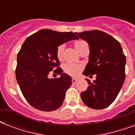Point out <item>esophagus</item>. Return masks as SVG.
Returning <instances> with one entry per match:
<instances>
[{
  "instance_id": "obj_1",
  "label": "esophagus",
  "mask_w": 135,
  "mask_h": 135,
  "mask_svg": "<svg viewBox=\"0 0 135 135\" xmlns=\"http://www.w3.org/2000/svg\"><path fill=\"white\" fill-rule=\"evenodd\" d=\"M76 82H77V79H76V78H72V83H76Z\"/></svg>"
}]
</instances>
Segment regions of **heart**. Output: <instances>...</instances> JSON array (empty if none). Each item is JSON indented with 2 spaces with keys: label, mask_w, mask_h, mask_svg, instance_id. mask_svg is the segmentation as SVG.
<instances>
[{
  "label": "heart",
  "mask_w": 135,
  "mask_h": 135,
  "mask_svg": "<svg viewBox=\"0 0 135 135\" xmlns=\"http://www.w3.org/2000/svg\"><path fill=\"white\" fill-rule=\"evenodd\" d=\"M85 45H88L86 42L85 41H81V40L76 41L74 43V47H75V48L77 50L78 52H79L80 50V49ZM64 49V46L63 45H59L57 47V56L59 59H61V57H62ZM64 70L66 74L71 75V76H76L80 71V66L79 65H77V64H75L73 63H66L64 65Z\"/></svg>",
  "instance_id": "b5f03b06"
}]
</instances>
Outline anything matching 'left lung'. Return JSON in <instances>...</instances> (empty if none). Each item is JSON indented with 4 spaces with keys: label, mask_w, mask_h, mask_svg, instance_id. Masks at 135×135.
Segmentation results:
<instances>
[{
    "label": "left lung",
    "mask_w": 135,
    "mask_h": 135,
    "mask_svg": "<svg viewBox=\"0 0 135 135\" xmlns=\"http://www.w3.org/2000/svg\"><path fill=\"white\" fill-rule=\"evenodd\" d=\"M76 34L90 47L89 61L83 74H96L93 83L85 79L89 86L81 92V99L90 108L105 109L113 102L124 83L126 56L119 42L107 33L93 30Z\"/></svg>",
    "instance_id": "obj_1"
}]
</instances>
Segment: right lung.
I'll use <instances>...</instances> for the list:
<instances>
[{
    "instance_id": "add662e5",
    "label": "right lung",
    "mask_w": 135,
    "mask_h": 135,
    "mask_svg": "<svg viewBox=\"0 0 135 135\" xmlns=\"http://www.w3.org/2000/svg\"><path fill=\"white\" fill-rule=\"evenodd\" d=\"M73 32L42 29L25 40L17 54L16 78L24 98L36 109L52 111L63 104L72 78L61 68L55 73L57 78H49V73L60 64L57 56L58 46L78 40Z\"/></svg>"
}]
</instances>
